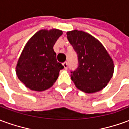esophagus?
<instances>
[{"instance_id": "obj_1", "label": "esophagus", "mask_w": 129, "mask_h": 129, "mask_svg": "<svg viewBox=\"0 0 129 129\" xmlns=\"http://www.w3.org/2000/svg\"><path fill=\"white\" fill-rule=\"evenodd\" d=\"M63 67H64V69L67 70L68 69V62L65 61L64 63H63Z\"/></svg>"}]
</instances>
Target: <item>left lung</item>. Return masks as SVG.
<instances>
[{"label":"left lung","instance_id":"left-lung-1","mask_svg":"<svg viewBox=\"0 0 129 129\" xmlns=\"http://www.w3.org/2000/svg\"><path fill=\"white\" fill-rule=\"evenodd\" d=\"M67 38L78 57V67L71 72L75 86L86 93L102 90L114 72L113 61L108 52L97 39L83 31L68 32Z\"/></svg>","mask_w":129,"mask_h":129}]
</instances>
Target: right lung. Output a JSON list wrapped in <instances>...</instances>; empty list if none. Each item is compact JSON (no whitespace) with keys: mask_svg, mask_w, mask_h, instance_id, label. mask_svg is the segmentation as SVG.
<instances>
[{"mask_svg":"<svg viewBox=\"0 0 129 129\" xmlns=\"http://www.w3.org/2000/svg\"><path fill=\"white\" fill-rule=\"evenodd\" d=\"M62 34L59 29H41L27 41L16 68L18 78L27 88L43 91L56 81L64 67L56 61L53 46Z\"/></svg>","mask_w":129,"mask_h":129,"instance_id":"right-lung-1","label":"right lung"}]
</instances>
